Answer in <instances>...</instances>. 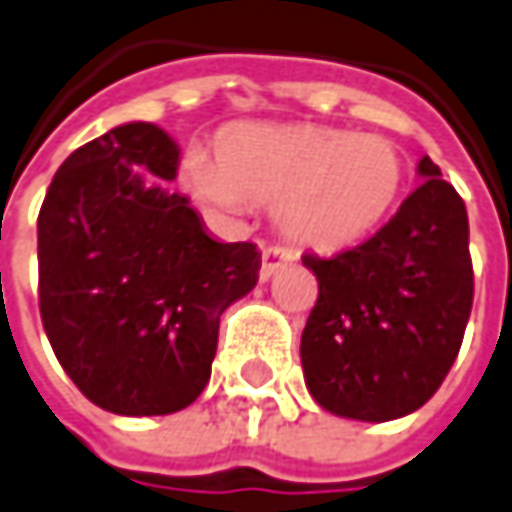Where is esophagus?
<instances>
[{"label": "esophagus", "instance_id": "obj_1", "mask_svg": "<svg viewBox=\"0 0 512 512\" xmlns=\"http://www.w3.org/2000/svg\"><path fill=\"white\" fill-rule=\"evenodd\" d=\"M296 262V253L293 250H287V247H265V253H262V270H259V279L262 282H267L279 267H287Z\"/></svg>", "mask_w": 512, "mask_h": 512}]
</instances>
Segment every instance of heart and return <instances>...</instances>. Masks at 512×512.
<instances>
[{
	"mask_svg": "<svg viewBox=\"0 0 512 512\" xmlns=\"http://www.w3.org/2000/svg\"><path fill=\"white\" fill-rule=\"evenodd\" d=\"M187 185L227 210L276 207L290 242L339 250L367 239L393 210L404 182L399 148L373 133L316 125H236L216 159L190 153Z\"/></svg>",
	"mask_w": 512,
	"mask_h": 512,
	"instance_id": "obj_1",
	"label": "heart"
}]
</instances>
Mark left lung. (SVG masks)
I'll use <instances>...</instances> for the list:
<instances>
[{
	"instance_id": "1",
	"label": "left lung",
	"mask_w": 512,
	"mask_h": 512,
	"mask_svg": "<svg viewBox=\"0 0 512 512\" xmlns=\"http://www.w3.org/2000/svg\"><path fill=\"white\" fill-rule=\"evenodd\" d=\"M424 182L387 225L330 259L302 256L319 299L302 330V370L327 413L390 422L444 382L473 307L467 210L430 156Z\"/></svg>"
}]
</instances>
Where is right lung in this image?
I'll return each instance as SVG.
<instances>
[{"mask_svg": "<svg viewBox=\"0 0 512 512\" xmlns=\"http://www.w3.org/2000/svg\"><path fill=\"white\" fill-rule=\"evenodd\" d=\"M176 168L179 145L165 130L128 122L73 150L39 210L50 347L90 402L116 416L196 402L219 316L259 282L256 245L213 239L190 199L162 187Z\"/></svg>", "mask_w": 512, "mask_h": 512, "instance_id": "obj_1", "label": "right lung"}]
</instances>
